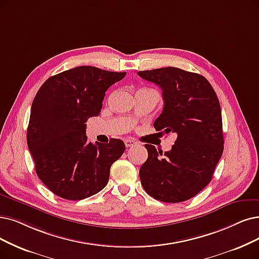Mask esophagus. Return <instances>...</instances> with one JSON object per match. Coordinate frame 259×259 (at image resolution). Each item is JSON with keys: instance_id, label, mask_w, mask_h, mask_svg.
Segmentation results:
<instances>
[{"instance_id": "esophagus-1", "label": "esophagus", "mask_w": 259, "mask_h": 259, "mask_svg": "<svg viewBox=\"0 0 259 259\" xmlns=\"http://www.w3.org/2000/svg\"><path fill=\"white\" fill-rule=\"evenodd\" d=\"M124 143H125V147L126 148H131V147L135 146L136 141L133 140V139H125V140H124Z\"/></svg>"}]
</instances>
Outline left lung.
Masks as SVG:
<instances>
[{
	"label": "left lung",
	"mask_w": 259,
	"mask_h": 259,
	"mask_svg": "<svg viewBox=\"0 0 259 259\" xmlns=\"http://www.w3.org/2000/svg\"><path fill=\"white\" fill-rule=\"evenodd\" d=\"M138 75L162 91L164 104L154 122L155 130L178 135L172 149L164 154L144 144L148 159L139 170L142 187L164 203L187 201L209 184L222 156L218 97L204 76L179 68L139 71Z\"/></svg>",
	"instance_id": "8db88e82"
}]
</instances>
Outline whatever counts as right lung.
<instances>
[{
	"label": "right lung",
	"instance_id": "add662e5",
	"mask_svg": "<svg viewBox=\"0 0 259 259\" xmlns=\"http://www.w3.org/2000/svg\"><path fill=\"white\" fill-rule=\"evenodd\" d=\"M126 72L80 66L48 78L30 109L27 147L40 181L60 198L77 201L100 192L125 144L88 142L86 122L102 109L107 89Z\"/></svg>",
	"mask_w": 259,
	"mask_h": 259
}]
</instances>
